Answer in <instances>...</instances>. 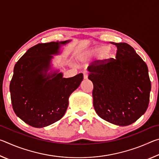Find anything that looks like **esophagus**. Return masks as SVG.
Instances as JSON below:
<instances>
[{"label":"esophagus","mask_w":159,"mask_h":159,"mask_svg":"<svg viewBox=\"0 0 159 159\" xmlns=\"http://www.w3.org/2000/svg\"><path fill=\"white\" fill-rule=\"evenodd\" d=\"M88 72L85 71L84 73H83V78H84V79H88Z\"/></svg>","instance_id":"1"}]
</instances>
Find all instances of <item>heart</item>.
<instances>
[{
	"label": "heart",
	"mask_w": 159,
	"mask_h": 159,
	"mask_svg": "<svg viewBox=\"0 0 159 159\" xmlns=\"http://www.w3.org/2000/svg\"><path fill=\"white\" fill-rule=\"evenodd\" d=\"M110 48L107 45H102V46L96 48L91 52H86L85 54H83L82 55L79 56V60L80 61H85L88 60L92 55H104V58L105 59H109L113 56V54L109 52Z\"/></svg>",
	"instance_id": "heart-1"
}]
</instances>
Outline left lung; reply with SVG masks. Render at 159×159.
I'll use <instances>...</instances> for the list:
<instances>
[{"label":"left lung","mask_w":159,"mask_h":159,"mask_svg":"<svg viewBox=\"0 0 159 159\" xmlns=\"http://www.w3.org/2000/svg\"><path fill=\"white\" fill-rule=\"evenodd\" d=\"M116 59L88 67L93 83V106L99 117L113 124L126 126L147 111L151 81L146 63L126 43H111ZM103 61V60H102Z\"/></svg>","instance_id":"left-lung-1"}]
</instances>
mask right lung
<instances>
[{"label":"right lung","instance_id":"obj_1","mask_svg":"<svg viewBox=\"0 0 159 159\" xmlns=\"http://www.w3.org/2000/svg\"><path fill=\"white\" fill-rule=\"evenodd\" d=\"M70 41L39 43L26 51L14 67L10 84V97L15 114L28 125L43 128L57 121L65 114L69 98L83 79V74L63 78L52 71V55Z\"/></svg>","mask_w":159,"mask_h":159}]
</instances>
